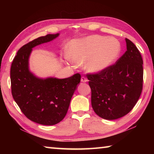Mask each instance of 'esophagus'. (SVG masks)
<instances>
[{
	"mask_svg": "<svg viewBox=\"0 0 154 154\" xmlns=\"http://www.w3.org/2000/svg\"><path fill=\"white\" fill-rule=\"evenodd\" d=\"M81 82H83V83H85V82H87V81H88V80H87V78H86L85 77H84V76L81 77Z\"/></svg>",
	"mask_w": 154,
	"mask_h": 154,
	"instance_id": "esophagus-1",
	"label": "esophagus"
}]
</instances>
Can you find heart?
<instances>
[{"mask_svg":"<svg viewBox=\"0 0 154 154\" xmlns=\"http://www.w3.org/2000/svg\"><path fill=\"white\" fill-rule=\"evenodd\" d=\"M69 51L73 63L81 65L87 61L86 69L97 73L114 63L120 53L121 45L115 38L94 35L72 40Z\"/></svg>","mask_w":154,"mask_h":154,"instance_id":"heart-1","label":"heart"}]
</instances>
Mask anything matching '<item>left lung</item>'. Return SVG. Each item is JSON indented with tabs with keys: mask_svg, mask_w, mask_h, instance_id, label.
<instances>
[{
	"mask_svg": "<svg viewBox=\"0 0 154 154\" xmlns=\"http://www.w3.org/2000/svg\"><path fill=\"white\" fill-rule=\"evenodd\" d=\"M126 51L113 65L97 73H87L91 105L98 116L115 120L136 105L143 89V60L134 44L126 38Z\"/></svg>",
	"mask_w": 154,
	"mask_h": 154,
	"instance_id": "left-lung-1",
	"label": "left lung"
}]
</instances>
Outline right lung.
Returning <instances> with one entry per match:
<instances>
[{
	"label": "right lung",
	"mask_w": 154,
	"mask_h": 154,
	"mask_svg": "<svg viewBox=\"0 0 154 154\" xmlns=\"http://www.w3.org/2000/svg\"><path fill=\"white\" fill-rule=\"evenodd\" d=\"M58 35L59 34H48L23 45L11 67L13 99L29 120L42 125H54L64 119L71 97L81 81L79 73L66 79H41L29 71L28 58L32 48Z\"/></svg>",
	"instance_id": "1"
}]
</instances>
